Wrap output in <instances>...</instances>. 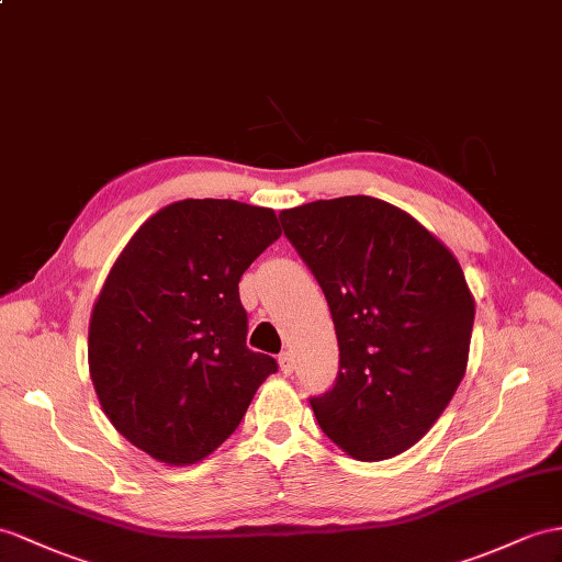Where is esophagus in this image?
Returning <instances> with one entry per match:
<instances>
[{"instance_id":"1","label":"esophagus","mask_w":562,"mask_h":562,"mask_svg":"<svg viewBox=\"0 0 562 562\" xmlns=\"http://www.w3.org/2000/svg\"><path fill=\"white\" fill-rule=\"evenodd\" d=\"M279 364H281V372H283L285 376H291V374H293L295 360H293V355H291V352H281V355H279Z\"/></svg>"}]
</instances>
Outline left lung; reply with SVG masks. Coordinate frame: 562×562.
Returning a JSON list of instances; mask_svg holds the SVG:
<instances>
[{"mask_svg": "<svg viewBox=\"0 0 562 562\" xmlns=\"http://www.w3.org/2000/svg\"><path fill=\"white\" fill-rule=\"evenodd\" d=\"M279 218L322 285L338 338L336 384L310 398L314 417L355 460L403 453L468 369L474 300L458 259L376 198L317 200Z\"/></svg>", "mask_w": 562, "mask_h": 562, "instance_id": "left-lung-1", "label": "left lung"}]
</instances>
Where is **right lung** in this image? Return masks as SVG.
<instances>
[{
  "label": "right lung",
  "mask_w": 562,
  "mask_h": 562,
  "mask_svg": "<svg viewBox=\"0 0 562 562\" xmlns=\"http://www.w3.org/2000/svg\"><path fill=\"white\" fill-rule=\"evenodd\" d=\"M281 236L277 214L181 200L135 231L92 307L88 364L116 431L167 464H195L236 431L277 360L245 346L243 271Z\"/></svg>",
  "instance_id": "add662e5"
}]
</instances>
